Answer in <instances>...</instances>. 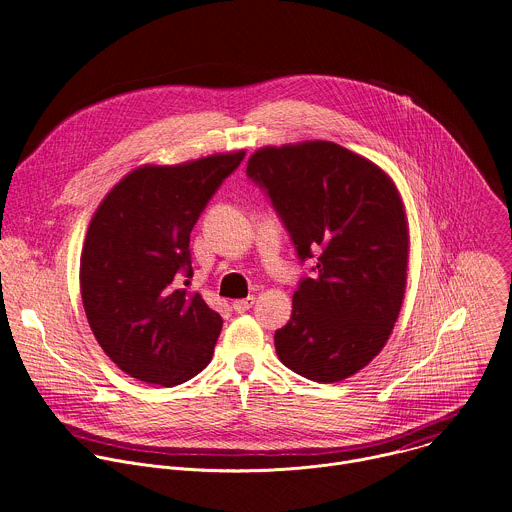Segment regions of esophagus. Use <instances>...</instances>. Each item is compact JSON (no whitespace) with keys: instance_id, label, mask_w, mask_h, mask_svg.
Returning <instances> with one entry per match:
<instances>
[{"instance_id":"1","label":"esophagus","mask_w":512,"mask_h":512,"mask_svg":"<svg viewBox=\"0 0 512 512\" xmlns=\"http://www.w3.org/2000/svg\"><path fill=\"white\" fill-rule=\"evenodd\" d=\"M253 304H255V298H253V296L243 298V300H235V302H233V310H235L237 314H243V312H247Z\"/></svg>"}]
</instances>
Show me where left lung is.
Wrapping results in <instances>:
<instances>
[{"mask_svg":"<svg viewBox=\"0 0 512 512\" xmlns=\"http://www.w3.org/2000/svg\"><path fill=\"white\" fill-rule=\"evenodd\" d=\"M302 261L289 322L275 332L279 360L316 383L356 375L383 350L407 285L409 227L401 194L375 162L334 141L265 145L247 162Z\"/></svg>","mask_w":512,"mask_h":512,"instance_id":"obj_1","label":"left lung"}]
</instances>
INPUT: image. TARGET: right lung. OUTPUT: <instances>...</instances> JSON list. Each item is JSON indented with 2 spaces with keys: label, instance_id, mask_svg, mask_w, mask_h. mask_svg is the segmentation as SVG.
<instances>
[{
  "label": "right lung",
  "instance_id": "1",
  "mask_svg": "<svg viewBox=\"0 0 512 512\" xmlns=\"http://www.w3.org/2000/svg\"><path fill=\"white\" fill-rule=\"evenodd\" d=\"M245 152L143 164L97 206L81 253V296L105 354L129 377L174 387L212 358L223 318L192 294L190 233ZM188 283V279H186Z\"/></svg>",
  "mask_w": 512,
  "mask_h": 512
}]
</instances>
